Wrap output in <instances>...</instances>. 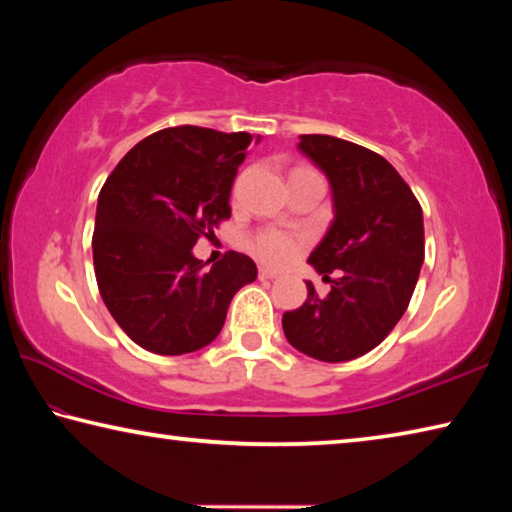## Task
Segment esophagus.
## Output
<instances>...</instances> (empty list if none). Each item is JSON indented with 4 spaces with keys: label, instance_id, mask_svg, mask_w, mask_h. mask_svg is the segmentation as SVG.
Here are the masks:
<instances>
[{
    "label": "esophagus",
    "instance_id": "1",
    "mask_svg": "<svg viewBox=\"0 0 512 512\" xmlns=\"http://www.w3.org/2000/svg\"><path fill=\"white\" fill-rule=\"evenodd\" d=\"M275 277H280V273L271 268H259V280H275Z\"/></svg>",
    "mask_w": 512,
    "mask_h": 512
}]
</instances>
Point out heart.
Returning <instances> with one entry per match:
<instances>
[{"label": "heart", "mask_w": 512, "mask_h": 512, "mask_svg": "<svg viewBox=\"0 0 512 512\" xmlns=\"http://www.w3.org/2000/svg\"><path fill=\"white\" fill-rule=\"evenodd\" d=\"M307 246V235L302 232L266 228L248 241V250L259 262L268 266H287L296 259Z\"/></svg>", "instance_id": "obj_1"}]
</instances>
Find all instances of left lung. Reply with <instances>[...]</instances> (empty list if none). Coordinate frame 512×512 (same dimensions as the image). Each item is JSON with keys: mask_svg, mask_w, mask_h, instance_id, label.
<instances>
[{"mask_svg": "<svg viewBox=\"0 0 512 512\" xmlns=\"http://www.w3.org/2000/svg\"><path fill=\"white\" fill-rule=\"evenodd\" d=\"M298 149L332 189L334 219L307 259L332 289L320 298L307 282L302 307L282 316L284 336L311 359L350 361L377 348L409 307L424 262L422 207L375 151L332 135H300Z\"/></svg>", "mask_w": 512, "mask_h": 512, "instance_id": "left-lung-1", "label": "left lung"}]
</instances>
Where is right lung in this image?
Wrapping results in <instances>:
<instances>
[{"mask_svg":"<svg viewBox=\"0 0 512 512\" xmlns=\"http://www.w3.org/2000/svg\"><path fill=\"white\" fill-rule=\"evenodd\" d=\"M259 135L176 126L144 137L110 173L97 201L92 257L110 316L140 348L176 357L219 336L235 293L255 282L230 250L205 268L196 241L230 219V189Z\"/></svg>","mask_w":512,"mask_h":512,"instance_id":"right-lung-1","label":"right lung"}]
</instances>
